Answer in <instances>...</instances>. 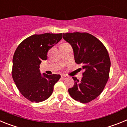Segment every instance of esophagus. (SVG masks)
Segmentation results:
<instances>
[{"label": "esophagus", "mask_w": 127, "mask_h": 127, "mask_svg": "<svg viewBox=\"0 0 127 127\" xmlns=\"http://www.w3.org/2000/svg\"><path fill=\"white\" fill-rule=\"evenodd\" d=\"M61 78L62 79H65L66 78H67V76H66L65 75H62V76H61Z\"/></svg>", "instance_id": "obj_1"}]
</instances>
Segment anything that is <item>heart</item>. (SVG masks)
I'll return each mask as SVG.
<instances>
[{
	"instance_id": "1",
	"label": "heart",
	"mask_w": 127,
	"mask_h": 127,
	"mask_svg": "<svg viewBox=\"0 0 127 127\" xmlns=\"http://www.w3.org/2000/svg\"><path fill=\"white\" fill-rule=\"evenodd\" d=\"M64 44H66V43H64Z\"/></svg>"
}]
</instances>
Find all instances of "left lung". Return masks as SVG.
Listing matches in <instances>:
<instances>
[{"label": "left lung", "mask_w": 127, "mask_h": 127, "mask_svg": "<svg viewBox=\"0 0 127 127\" xmlns=\"http://www.w3.org/2000/svg\"><path fill=\"white\" fill-rule=\"evenodd\" d=\"M63 38L73 49L76 64L81 65L85 70L80 81L72 77L74 85L68 90L69 93L77 101L88 103L101 94L108 81L109 53L104 44L88 33H64Z\"/></svg>", "instance_id": "8db88e82"}]
</instances>
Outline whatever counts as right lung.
Returning a JSON list of instances; mask_svg holds the SVG:
<instances>
[{
    "instance_id": "1",
    "label": "right lung",
    "mask_w": 127,
    "mask_h": 127,
    "mask_svg": "<svg viewBox=\"0 0 127 127\" xmlns=\"http://www.w3.org/2000/svg\"><path fill=\"white\" fill-rule=\"evenodd\" d=\"M62 38V33L35 34L22 41L13 58L12 76L20 93L31 102H40L51 95L60 75L41 74L39 68L48 50Z\"/></svg>"
}]
</instances>
